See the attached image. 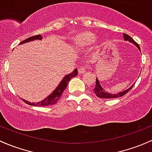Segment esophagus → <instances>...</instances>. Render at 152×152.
<instances>
[{
    "label": "esophagus",
    "instance_id": "obj_1",
    "mask_svg": "<svg viewBox=\"0 0 152 152\" xmlns=\"http://www.w3.org/2000/svg\"><path fill=\"white\" fill-rule=\"evenodd\" d=\"M86 70H87V67L85 66H81L80 68H79V73H84V72L86 71Z\"/></svg>",
    "mask_w": 152,
    "mask_h": 152
}]
</instances>
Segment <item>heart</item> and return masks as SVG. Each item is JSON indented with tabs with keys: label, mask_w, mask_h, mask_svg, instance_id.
Segmentation results:
<instances>
[{
	"label": "heart",
	"mask_w": 152,
	"mask_h": 152,
	"mask_svg": "<svg viewBox=\"0 0 152 152\" xmlns=\"http://www.w3.org/2000/svg\"><path fill=\"white\" fill-rule=\"evenodd\" d=\"M95 36L90 32H84L76 35L73 38V44L77 47H85L95 41Z\"/></svg>",
	"instance_id": "1"
}]
</instances>
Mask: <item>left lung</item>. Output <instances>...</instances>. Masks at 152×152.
Masks as SVG:
<instances>
[{
    "label": "left lung",
    "instance_id": "8db88e82",
    "mask_svg": "<svg viewBox=\"0 0 152 152\" xmlns=\"http://www.w3.org/2000/svg\"><path fill=\"white\" fill-rule=\"evenodd\" d=\"M124 40H125V41H129L131 43H133L135 45H136L137 47H138V49H139V50H140L139 45H138V44H137V43L135 42V41H134V40L132 39V38H131L130 36H128V35L124 33ZM133 86H134V84L132 86V87H130V88L127 89V90H124V91H123V92H119V93L110 94V93H108L106 91H105L104 89L102 88V87L100 86V82H99L98 79H96V82H95V89H93V91H94V92L95 93V95H96V96L100 97V98H106V99L116 98V97H122V96H123V95H125V94H127V92H128L129 91H130V89L132 88V87H133Z\"/></svg>",
    "mask_w": 152,
    "mask_h": 152
}]
</instances>
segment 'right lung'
Masks as SVG:
<instances>
[{
    "label": "right lung",
    "instance_id": "right-lung-1",
    "mask_svg": "<svg viewBox=\"0 0 152 152\" xmlns=\"http://www.w3.org/2000/svg\"><path fill=\"white\" fill-rule=\"evenodd\" d=\"M41 38H42V36H41V35H37V36H32V37H30L27 38V39L24 40V41H22V42H20V44L28 42V41H33V40H41ZM77 74H78L77 69H75L71 73L66 75V76L64 77L63 80H62L61 82L60 83V84L57 86V87L55 89V90L54 91V92H52L49 96H48L47 98H45L44 100H42V101H40L38 102V103H30V102H28L25 100H23L25 103H27V104L30 105H34V106H48V105H52L55 104L56 103H57L59 99L61 97L62 94H63L64 90L66 89V87L67 85H68L69 81L71 80L73 77H75Z\"/></svg>",
    "mask_w": 152,
    "mask_h": 152
}]
</instances>
